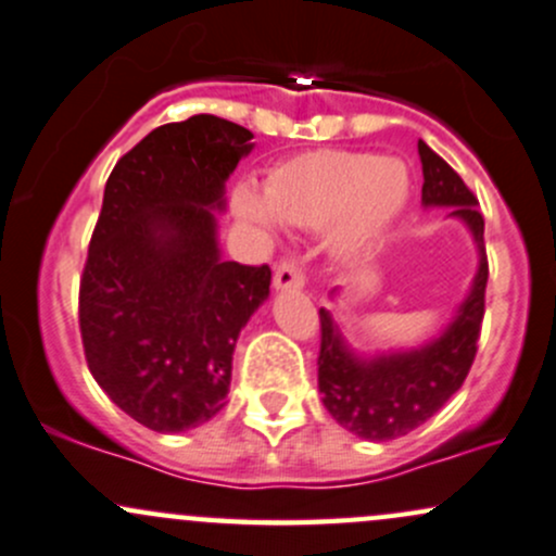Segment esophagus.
<instances>
[{
	"label": "esophagus",
	"instance_id": "esophagus-1",
	"mask_svg": "<svg viewBox=\"0 0 556 556\" xmlns=\"http://www.w3.org/2000/svg\"><path fill=\"white\" fill-rule=\"evenodd\" d=\"M273 283H276V289H280V291H283V289H302V286H304L302 267H299L294 260H283L276 267V276H273Z\"/></svg>",
	"mask_w": 556,
	"mask_h": 556
}]
</instances>
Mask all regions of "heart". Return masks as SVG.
Segmentation results:
<instances>
[{
  "mask_svg": "<svg viewBox=\"0 0 556 556\" xmlns=\"http://www.w3.org/2000/svg\"><path fill=\"white\" fill-rule=\"evenodd\" d=\"M409 202L404 162L362 149H309L278 162L265 178V197L239 186L230 207L241 220L323 230L341 262L370 257Z\"/></svg>",
  "mask_w": 556,
  "mask_h": 556,
  "instance_id": "b5f03b06",
  "label": "heart"
}]
</instances>
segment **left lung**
I'll use <instances>...</instances> for the list:
<instances>
[{
  "mask_svg": "<svg viewBox=\"0 0 556 556\" xmlns=\"http://www.w3.org/2000/svg\"><path fill=\"white\" fill-rule=\"evenodd\" d=\"M422 162V204L452 207L470 228L478 247V273L470 294L439 339L409 352L359 357L346 346L328 309H320L317 389L323 404L349 433L367 441H391L433 417L459 391L478 352L485 312L489 257L483 244V215L465 180L426 141H417Z\"/></svg>",
  "mask_w": 556,
  "mask_h": 556,
  "instance_id": "8db88e82",
  "label": "left lung"
}]
</instances>
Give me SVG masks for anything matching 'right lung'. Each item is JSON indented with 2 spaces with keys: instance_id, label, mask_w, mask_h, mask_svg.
Masks as SVG:
<instances>
[{
  "instance_id": "right-lung-1",
  "label": "right lung",
  "mask_w": 556,
  "mask_h": 556,
  "mask_svg": "<svg viewBox=\"0 0 556 556\" xmlns=\"http://www.w3.org/2000/svg\"><path fill=\"white\" fill-rule=\"evenodd\" d=\"M252 130L215 115L167 123L123 154L80 276L86 362L123 413L180 433L226 407L241 328L270 294V267L220 260L226 180Z\"/></svg>"
}]
</instances>
